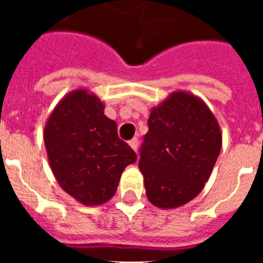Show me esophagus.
Segmentation results:
<instances>
[{
    "mask_svg": "<svg viewBox=\"0 0 263 263\" xmlns=\"http://www.w3.org/2000/svg\"><path fill=\"white\" fill-rule=\"evenodd\" d=\"M129 146H131V148L134 150V152L138 153V148H139V140L136 139V138H134L132 140H129Z\"/></svg>",
    "mask_w": 263,
    "mask_h": 263,
    "instance_id": "34e87169",
    "label": "esophagus"
}]
</instances>
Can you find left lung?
I'll use <instances>...</instances> for the list:
<instances>
[{"label":"left lung","mask_w":263,"mask_h":263,"mask_svg":"<svg viewBox=\"0 0 263 263\" xmlns=\"http://www.w3.org/2000/svg\"><path fill=\"white\" fill-rule=\"evenodd\" d=\"M222 134L206 103L175 91L150 111L139 169L146 196L160 209H177L199 195L220 156Z\"/></svg>","instance_id":"1"}]
</instances>
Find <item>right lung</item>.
<instances>
[{"mask_svg": "<svg viewBox=\"0 0 263 263\" xmlns=\"http://www.w3.org/2000/svg\"><path fill=\"white\" fill-rule=\"evenodd\" d=\"M105 103L87 88L68 92L47 119L43 140L51 172L64 191L84 206H99L117 191L136 154L105 116Z\"/></svg>", "mask_w": 263, "mask_h": 263, "instance_id": "add662e5", "label": "right lung"}]
</instances>
